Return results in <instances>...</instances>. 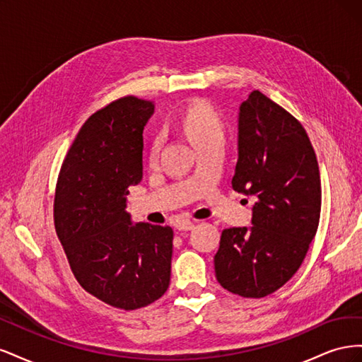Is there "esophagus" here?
<instances>
[{
    "mask_svg": "<svg viewBox=\"0 0 362 362\" xmlns=\"http://www.w3.org/2000/svg\"><path fill=\"white\" fill-rule=\"evenodd\" d=\"M175 226H177L178 231H190V229H193L194 223L190 221H180Z\"/></svg>",
    "mask_w": 362,
    "mask_h": 362,
    "instance_id": "34e87169",
    "label": "esophagus"
}]
</instances>
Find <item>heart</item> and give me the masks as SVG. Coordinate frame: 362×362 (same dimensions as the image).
Returning a JSON list of instances; mask_svg holds the SVG:
<instances>
[{
  "mask_svg": "<svg viewBox=\"0 0 362 362\" xmlns=\"http://www.w3.org/2000/svg\"><path fill=\"white\" fill-rule=\"evenodd\" d=\"M180 125L184 133L193 141L194 146H198L208 140L223 137L221 119H218L217 113L213 110V107L205 103H194L185 108L181 115ZM158 149L160 137H154L149 148V156L152 160L157 157Z\"/></svg>",
  "mask_w": 362,
  "mask_h": 362,
  "instance_id": "heart-1",
  "label": "heart"
}]
</instances>
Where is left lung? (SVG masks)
<instances>
[{
    "mask_svg": "<svg viewBox=\"0 0 362 362\" xmlns=\"http://www.w3.org/2000/svg\"><path fill=\"white\" fill-rule=\"evenodd\" d=\"M233 189L255 196L252 226L222 231L214 255L221 286L259 299L299 270L320 221V170L298 119L254 90L240 105Z\"/></svg>",
    "mask_w": 362,
    "mask_h": 362,
    "instance_id": "left-lung-1",
    "label": "left lung"
}]
</instances>
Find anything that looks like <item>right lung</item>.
Masks as SVG:
<instances>
[{"label": "right lung", "instance_id": "1", "mask_svg": "<svg viewBox=\"0 0 362 362\" xmlns=\"http://www.w3.org/2000/svg\"><path fill=\"white\" fill-rule=\"evenodd\" d=\"M154 104L125 96L93 113L63 160L54 225L80 286L120 310L156 302L170 282V226L133 223L128 187L144 175V128Z\"/></svg>", "mask_w": 362, "mask_h": 362}]
</instances>
